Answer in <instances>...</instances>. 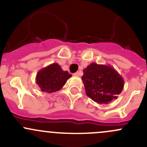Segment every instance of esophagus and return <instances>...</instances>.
Instances as JSON below:
<instances>
[{"mask_svg": "<svg viewBox=\"0 0 147 147\" xmlns=\"http://www.w3.org/2000/svg\"><path fill=\"white\" fill-rule=\"evenodd\" d=\"M74 76H76V77L80 76V72H75V73H74Z\"/></svg>", "mask_w": 147, "mask_h": 147, "instance_id": "1", "label": "esophagus"}]
</instances>
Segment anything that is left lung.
Segmentation results:
<instances>
[{"mask_svg":"<svg viewBox=\"0 0 147 147\" xmlns=\"http://www.w3.org/2000/svg\"><path fill=\"white\" fill-rule=\"evenodd\" d=\"M83 72L86 94L98 104H108L117 99L124 88V79L110 65L92 63Z\"/></svg>","mask_w":147,"mask_h":147,"instance_id":"obj_1","label":"left lung"}]
</instances>
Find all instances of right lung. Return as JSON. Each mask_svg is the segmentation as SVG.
<instances>
[{
  "mask_svg": "<svg viewBox=\"0 0 147 147\" xmlns=\"http://www.w3.org/2000/svg\"><path fill=\"white\" fill-rule=\"evenodd\" d=\"M72 75L63 70L57 63H53L37 73L36 83L42 92L52 93L60 90Z\"/></svg>",
  "mask_w": 147,
  "mask_h": 147,
  "instance_id": "add662e5",
  "label": "right lung"
}]
</instances>
